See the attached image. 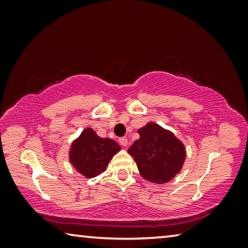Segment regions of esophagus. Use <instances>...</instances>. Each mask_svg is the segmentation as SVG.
Masks as SVG:
<instances>
[{
    "instance_id": "1",
    "label": "esophagus",
    "mask_w": 248,
    "mask_h": 248,
    "mask_svg": "<svg viewBox=\"0 0 248 248\" xmlns=\"http://www.w3.org/2000/svg\"><path fill=\"white\" fill-rule=\"evenodd\" d=\"M119 143L123 145V146H127L128 145V139L125 137H123V138H120L119 139Z\"/></svg>"
}]
</instances>
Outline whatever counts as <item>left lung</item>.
Segmentation results:
<instances>
[{
    "instance_id": "obj_1",
    "label": "left lung",
    "mask_w": 248,
    "mask_h": 248,
    "mask_svg": "<svg viewBox=\"0 0 248 248\" xmlns=\"http://www.w3.org/2000/svg\"><path fill=\"white\" fill-rule=\"evenodd\" d=\"M128 153L137 163L142 177L155 184H165L182 170L186 158L184 144L170 131L149 123L139 131Z\"/></svg>"
}]
</instances>
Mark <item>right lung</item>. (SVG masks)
Listing matches in <instances>:
<instances>
[{
    "label": "right lung",
    "mask_w": 248,
    "mask_h": 248,
    "mask_svg": "<svg viewBox=\"0 0 248 248\" xmlns=\"http://www.w3.org/2000/svg\"><path fill=\"white\" fill-rule=\"evenodd\" d=\"M119 151L120 145L117 142L108 138L103 139L93 129L87 128L72 143L70 162L79 174L92 178L102 174Z\"/></svg>",
    "instance_id": "obj_1"
}]
</instances>
